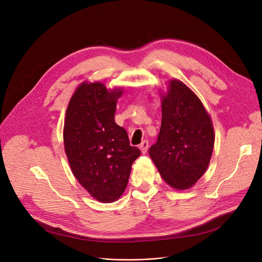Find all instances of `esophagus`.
Masks as SVG:
<instances>
[{
    "mask_svg": "<svg viewBox=\"0 0 262 262\" xmlns=\"http://www.w3.org/2000/svg\"><path fill=\"white\" fill-rule=\"evenodd\" d=\"M148 147H149V143H148L147 141H144V142L141 143V145H140V147H138V148L141 149L143 155H145V153H146L147 150H148Z\"/></svg>",
    "mask_w": 262,
    "mask_h": 262,
    "instance_id": "1",
    "label": "esophagus"
}]
</instances>
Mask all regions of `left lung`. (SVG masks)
Returning a JSON list of instances; mask_svg holds the SVG:
<instances>
[{
    "label": "left lung",
    "mask_w": 262,
    "mask_h": 262,
    "mask_svg": "<svg viewBox=\"0 0 262 262\" xmlns=\"http://www.w3.org/2000/svg\"><path fill=\"white\" fill-rule=\"evenodd\" d=\"M160 90L162 124L149 156L163 180L177 190L191 188L209 165L214 131L202 101L179 79Z\"/></svg>",
    "instance_id": "left-lung-1"
}]
</instances>
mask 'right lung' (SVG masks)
Returning <instances> with one entry per match:
<instances>
[{"label": "right lung", "instance_id": "1", "mask_svg": "<svg viewBox=\"0 0 262 262\" xmlns=\"http://www.w3.org/2000/svg\"><path fill=\"white\" fill-rule=\"evenodd\" d=\"M122 94L121 86L106 89L85 80L74 91L66 112L63 143L71 170L101 203L115 202L124 193L132 164L141 156L114 120Z\"/></svg>", "mask_w": 262, "mask_h": 262}]
</instances>
